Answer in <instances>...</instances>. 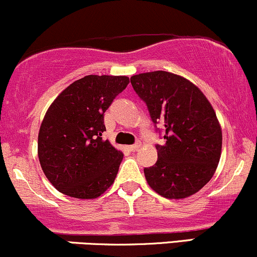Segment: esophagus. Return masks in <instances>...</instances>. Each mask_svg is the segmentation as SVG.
I'll return each mask as SVG.
<instances>
[{
	"mask_svg": "<svg viewBox=\"0 0 257 257\" xmlns=\"http://www.w3.org/2000/svg\"><path fill=\"white\" fill-rule=\"evenodd\" d=\"M142 147V144H141V142H137V143H135V144H132V146H128L127 148L130 150H131V152H136V150H138L140 149V148Z\"/></svg>",
	"mask_w": 257,
	"mask_h": 257,
	"instance_id": "1",
	"label": "esophagus"
}]
</instances>
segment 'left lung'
Instances as JSON below:
<instances>
[{"label": "left lung", "instance_id": "1", "mask_svg": "<svg viewBox=\"0 0 257 257\" xmlns=\"http://www.w3.org/2000/svg\"><path fill=\"white\" fill-rule=\"evenodd\" d=\"M131 84L154 123L165 125L166 143L158 146V161L144 168L147 183L165 198L195 195L212 179L221 156L222 131L215 110L194 83L171 72L132 75Z\"/></svg>", "mask_w": 257, "mask_h": 257}]
</instances>
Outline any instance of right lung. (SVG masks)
Wrapping results in <instances>:
<instances>
[{
  "mask_svg": "<svg viewBox=\"0 0 257 257\" xmlns=\"http://www.w3.org/2000/svg\"><path fill=\"white\" fill-rule=\"evenodd\" d=\"M128 83L126 75H86L48 108L37 152L45 177L57 191L92 200L113 185L123 154L102 140L103 114Z\"/></svg>",
  "mask_w": 257,
  "mask_h": 257,
  "instance_id": "right-lung-1",
  "label": "right lung"
}]
</instances>
